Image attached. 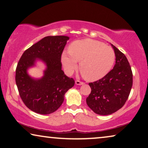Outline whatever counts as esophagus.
<instances>
[{
  "label": "esophagus",
  "mask_w": 148,
  "mask_h": 148,
  "mask_svg": "<svg viewBox=\"0 0 148 148\" xmlns=\"http://www.w3.org/2000/svg\"><path fill=\"white\" fill-rule=\"evenodd\" d=\"M75 83H76V85H82V84H84L83 82H81V81L78 80H76V82H75Z\"/></svg>",
  "instance_id": "esophagus-1"
}]
</instances>
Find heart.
Segmentation results:
<instances>
[{
	"mask_svg": "<svg viewBox=\"0 0 148 148\" xmlns=\"http://www.w3.org/2000/svg\"><path fill=\"white\" fill-rule=\"evenodd\" d=\"M68 53L63 52L62 62L67 73H72L79 63V70L85 80H98L112 69L115 60V53L111 47L102 42L86 38L72 42Z\"/></svg>",
	"mask_w": 148,
	"mask_h": 148,
	"instance_id": "b5f03b06",
	"label": "heart"
}]
</instances>
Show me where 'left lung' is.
<instances>
[{
    "label": "left lung",
    "instance_id": "obj_1",
    "mask_svg": "<svg viewBox=\"0 0 148 148\" xmlns=\"http://www.w3.org/2000/svg\"><path fill=\"white\" fill-rule=\"evenodd\" d=\"M116 55V64L102 78L89 83L91 93L87 97V105L99 115H110L118 111L128 98L133 74L124 54L112 45Z\"/></svg>",
    "mask_w": 148,
    "mask_h": 148
}]
</instances>
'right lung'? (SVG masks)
<instances>
[{
	"label": "right lung",
	"instance_id": "right-lung-1",
	"mask_svg": "<svg viewBox=\"0 0 148 148\" xmlns=\"http://www.w3.org/2000/svg\"><path fill=\"white\" fill-rule=\"evenodd\" d=\"M69 37L48 36L26 50L16 69L15 80L20 96L26 106L40 114H49L60 108L64 94L74 86V80L62 70L61 56ZM36 59L47 66L44 76L34 79L27 73Z\"/></svg>",
	"mask_w": 148,
	"mask_h": 148
}]
</instances>
